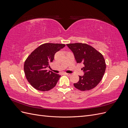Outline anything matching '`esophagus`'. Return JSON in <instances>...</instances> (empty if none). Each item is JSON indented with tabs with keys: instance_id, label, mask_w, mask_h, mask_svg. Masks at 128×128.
I'll return each instance as SVG.
<instances>
[{
	"instance_id": "1",
	"label": "esophagus",
	"mask_w": 128,
	"mask_h": 128,
	"mask_svg": "<svg viewBox=\"0 0 128 128\" xmlns=\"http://www.w3.org/2000/svg\"><path fill=\"white\" fill-rule=\"evenodd\" d=\"M65 74H66V75H68V76H72V74H68V73H65Z\"/></svg>"
}]
</instances>
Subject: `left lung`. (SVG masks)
I'll return each instance as SVG.
<instances>
[{
  "label": "left lung",
  "mask_w": 128,
  "mask_h": 128,
  "mask_svg": "<svg viewBox=\"0 0 128 128\" xmlns=\"http://www.w3.org/2000/svg\"><path fill=\"white\" fill-rule=\"evenodd\" d=\"M74 56L77 63H82L84 75L79 76V81L74 83L80 91H88L95 88L101 81L106 70L105 61L101 53L86 44H67Z\"/></svg>",
  "instance_id": "left-lung-1"
}]
</instances>
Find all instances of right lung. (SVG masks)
<instances>
[{
    "label": "right lung",
    "instance_id": "1",
    "mask_svg": "<svg viewBox=\"0 0 128 128\" xmlns=\"http://www.w3.org/2000/svg\"><path fill=\"white\" fill-rule=\"evenodd\" d=\"M65 46L63 44L45 43L30 54L24 64V71L29 83L36 90L47 91L54 87L60 75L46 70L54 59L56 52Z\"/></svg>",
    "mask_w": 128,
    "mask_h": 128
}]
</instances>
